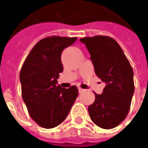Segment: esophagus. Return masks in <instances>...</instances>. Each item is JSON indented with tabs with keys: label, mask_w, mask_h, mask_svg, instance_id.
<instances>
[{
	"label": "esophagus",
	"mask_w": 148,
	"mask_h": 148,
	"mask_svg": "<svg viewBox=\"0 0 148 148\" xmlns=\"http://www.w3.org/2000/svg\"><path fill=\"white\" fill-rule=\"evenodd\" d=\"M78 91H79V93H82V92L85 91V90H84V89L78 88Z\"/></svg>",
	"instance_id": "1"
}]
</instances>
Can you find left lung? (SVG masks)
<instances>
[{"instance_id":"obj_1","label":"left lung","mask_w":148,"mask_h":148,"mask_svg":"<svg viewBox=\"0 0 148 148\" xmlns=\"http://www.w3.org/2000/svg\"><path fill=\"white\" fill-rule=\"evenodd\" d=\"M90 54L95 74L106 86L103 94L95 95L88 111L91 120L99 127L111 129L127 117L135 90L134 73L118 42L107 36L83 38Z\"/></svg>"}]
</instances>
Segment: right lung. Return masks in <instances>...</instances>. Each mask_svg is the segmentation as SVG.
Masks as SVG:
<instances>
[{"mask_svg": "<svg viewBox=\"0 0 148 148\" xmlns=\"http://www.w3.org/2000/svg\"><path fill=\"white\" fill-rule=\"evenodd\" d=\"M77 38L47 37L34 46L20 72L21 95L30 117L42 127L49 129L62 123L78 95L77 86L58 85L63 71L61 55Z\"/></svg>", "mask_w": 148, "mask_h": 148, "instance_id": "add662e5", "label": "right lung"}]
</instances>
